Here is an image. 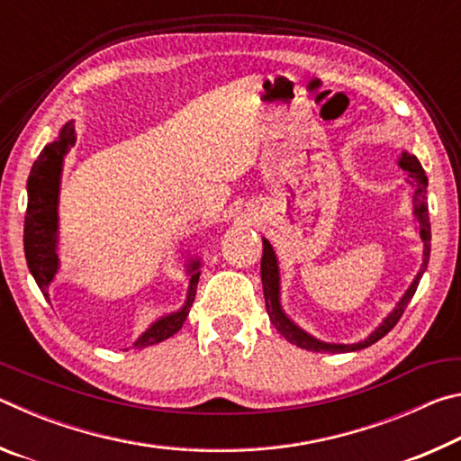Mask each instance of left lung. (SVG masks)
<instances>
[{"label":"left lung","instance_id":"left-lung-1","mask_svg":"<svg viewBox=\"0 0 461 461\" xmlns=\"http://www.w3.org/2000/svg\"><path fill=\"white\" fill-rule=\"evenodd\" d=\"M401 167L407 170L412 178V186H415V215L420 223V238L425 241V249H423V264H420V270L415 278V283L409 286L407 294L402 296L399 307H396L393 313H390L384 321L380 323V327L372 335H368V339H364L360 343H352V346H348V343H325V341H319L315 338H311L309 333H305L303 330H299L293 321H288V317L283 313V309H280V299H278V293H280V283H278V264H276V256H275V249L268 244V240H262V262H260V275H262V288H264V301H267V311H268V317L272 325L276 327V331L283 335L286 341L294 343V346H299L303 349H311V352H331V354H341V352H356V349H364L372 346V343H376L378 339L384 338V335L393 330V327L399 323V319L402 317L404 309L412 299V294H415L417 286H419V280L423 276V272L427 268V262H429V254H431V223H429V209H427V175L423 167H420V162L417 160V156H412L409 152H402V158H401Z\"/></svg>","mask_w":461,"mask_h":461}]
</instances>
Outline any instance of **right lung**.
Segmentation results:
<instances>
[{"label": "right lung", "mask_w": 461, "mask_h": 461, "mask_svg": "<svg viewBox=\"0 0 461 461\" xmlns=\"http://www.w3.org/2000/svg\"><path fill=\"white\" fill-rule=\"evenodd\" d=\"M75 126L67 123L60 130L59 140L52 144L44 146V150L38 156L32 170L28 176V209L24 220V252L28 268L32 272L36 285L41 286L44 296H49V285L54 278V272L59 268V256H57V203H59V183H60V168L65 154L71 150L75 144ZM199 264L194 262L191 267V286L189 296L181 311L173 315H167L156 321L150 330L140 335L134 348H148L154 343H160L168 339L181 330L189 309L194 301V293H197Z\"/></svg>", "instance_id": "1"}]
</instances>
